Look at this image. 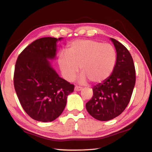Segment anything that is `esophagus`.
<instances>
[{
  "mask_svg": "<svg viewBox=\"0 0 152 152\" xmlns=\"http://www.w3.org/2000/svg\"><path fill=\"white\" fill-rule=\"evenodd\" d=\"M82 89V87L78 86H76L75 88H74V91H80Z\"/></svg>",
  "mask_w": 152,
  "mask_h": 152,
  "instance_id": "obj_1",
  "label": "esophagus"
}]
</instances>
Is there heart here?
I'll return each mask as SVG.
<instances>
[{
  "instance_id": "heart-1",
  "label": "heart",
  "mask_w": 152,
  "mask_h": 152,
  "mask_svg": "<svg viewBox=\"0 0 152 152\" xmlns=\"http://www.w3.org/2000/svg\"><path fill=\"white\" fill-rule=\"evenodd\" d=\"M58 56V64L64 78L72 80L80 68V81L99 83L109 77L114 70L117 53L109 43L91 39L72 42Z\"/></svg>"
}]
</instances>
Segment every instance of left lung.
Segmentation results:
<instances>
[{
	"instance_id": "left-lung-1",
	"label": "left lung",
	"mask_w": 152,
	"mask_h": 152,
	"mask_svg": "<svg viewBox=\"0 0 152 152\" xmlns=\"http://www.w3.org/2000/svg\"><path fill=\"white\" fill-rule=\"evenodd\" d=\"M117 51L113 73L102 83L93 87V96L86 108L92 117L109 121L124 111L130 101L135 84V68L132 56L121 43L111 38Z\"/></svg>"
}]
</instances>
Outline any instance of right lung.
<instances>
[{
	"mask_svg": "<svg viewBox=\"0 0 152 152\" xmlns=\"http://www.w3.org/2000/svg\"><path fill=\"white\" fill-rule=\"evenodd\" d=\"M61 38L34 41L23 50L15 64L13 80L18 99L27 114L38 121L57 119L74 89V84L60 78L48 60L54 58L56 42Z\"/></svg>",
	"mask_w": 152,
	"mask_h": 152,
	"instance_id": "obj_1",
	"label": "right lung"
}]
</instances>
